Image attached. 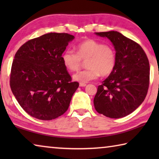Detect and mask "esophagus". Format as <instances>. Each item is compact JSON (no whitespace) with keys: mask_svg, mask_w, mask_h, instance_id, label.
<instances>
[{"mask_svg":"<svg viewBox=\"0 0 159 159\" xmlns=\"http://www.w3.org/2000/svg\"><path fill=\"white\" fill-rule=\"evenodd\" d=\"M79 86H80V87H85V86H86V84H85V83H80V84H79Z\"/></svg>","mask_w":159,"mask_h":159,"instance_id":"1","label":"esophagus"}]
</instances>
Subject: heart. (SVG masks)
Instances as JSON below:
<instances>
[{"instance_id":"obj_1","label":"heart","mask_w":159,"mask_h":159,"mask_svg":"<svg viewBox=\"0 0 159 159\" xmlns=\"http://www.w3.org/2000/svg\"><path fill=\"white\" fill-rule=\"evenodd\" d=\"M77 52L67 50L61 56L64 66L70 71H77L81 60L86 61L87 69L77 72L73 76L76 81L88 83L101 75L107 76L112 73L116 65V52L111 45L89 39L77 45Z\"/></svg>"}]
</instances>
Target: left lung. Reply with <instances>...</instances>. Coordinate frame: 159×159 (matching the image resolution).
Masks as SVG:
<instances>
[{"mask_svg": "<svg viewBox=\"0 0 159 159\" xmlns=\"http://www.w3.org/2000/svg\"><path fill=\"white\" fill-rule=\"evenodd\" d=\"M107 38L116 51L112 73L98 88L94 106L99 114L119 118L133 112L143 102L149 85V62L142 47L119 32L95 33Z\"/></svg>", "mask_w": 159, "mask_h": 159, "instance_id": "obj_1", "label": "left lung"}]
</instances>
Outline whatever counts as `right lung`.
Returning a JSON list of instances; mask_svg holds the SVG:
<instances>
[{
  "instance_id": "add662e5",
  "label": "right lung",
  "mask_w": 159,
  "mask_h": 159,
  "mask_svg": "<svg viewBox=\"0 0 159 159\" xmlns=\"http://www.w3.org/2000/svg\"><path fill=\"white\" fill-rule=\"evenodd\" d=\"M74 39L65 33L46 34L25 43L16 52L10 88L31 116L50 120L68 109L79 83L71 81L61 56Z\"/></svg>"
}]
</instances>
